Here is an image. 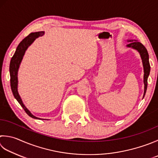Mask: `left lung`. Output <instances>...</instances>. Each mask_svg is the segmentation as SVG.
Segmentation results:
<instances>
[{"instance_id": "1", "label": "left lung", "mask_w": 158, "mask_h": 158, "mask_svg": "<svg viewBox=\"0 0 158 158\" xmlns=\"http://www.w3.org/2000/svg\"><path fill=\"white\" fill-rule=\"evenodd\" d=\"M127 42H130L129 44L127 45V46L129 48H134L136 50L139 54L140 55L142 61H143V69H144V94L143 98L146 93L147 88V79L149 77V73H150V64L149 61V54H148L147 50L146 48L144 47L143 44H142L140 42H138L135 40H129Z\"/></svg>"}]
</instances>
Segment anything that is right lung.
<instances>
[{
	"label": "right lung",
	"mask_w": 158,
	"mask_h": 158,
	"mask_svg": "<svg viewBox=\"0 0 158 158\" xmlns=\"http://www.w3.org/2000/svg\"><path fill=\"white\" fill-rule=\"evenodd\" d=\"M44 35V31H38L35 33H30L29 35L27 36L25 38L22 40V42L18 44V47L15 50L14 55L12 57L10 65H9V73H10V83H11V91L13 92V94L15 99L17 100L18 103H20L22 107L23 108L25 111L26 113L29 115L30 117L35 119H39V120H46L43 118H38V117L35 116L31 113L30 111L27 109V107L24 106L20 96L18 92V70H19L20 65L23 60V57L25 52L33 44V42L35 41L36 38H39L40 36H43ZM48 120V119H46Z\"/></svg>",
	"instance_id": "1"
}]
</instances>
